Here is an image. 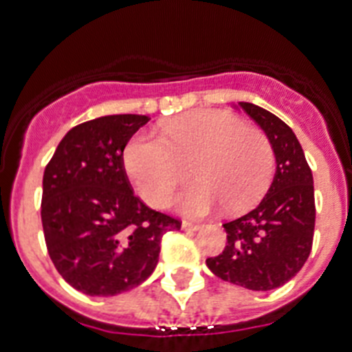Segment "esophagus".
Listing matches in <instances>:
<instances>
[{"mask_svg":"<svg viewBox=\"0 0 352 352\" xmlns=\"http://www.w3.org/2000/svg\"><path fill=\"white\" fill-rule=\"evenodd\" d=\"M201 228V225L199 223H193V221H182V230L186 232H195Z\"/></svg>","mask_w":352,"mask_h":352,"instance_id":"34e87169","label":"esophagus"}]
</instances>
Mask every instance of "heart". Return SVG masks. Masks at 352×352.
Here are the masks:
<instances>
[{
    "mask_svg": "<svg viewBox=\"0 0 352 352\" xmlns=\"http://www.w3.org/2000/svg\"><path fill=\"white\" fill-rule=\"evenodd\" d=\"M122 159L138 195L155 208L170 203L190 166L195 181L179 195V208L190 215L208 214L221 203L228 210L250 206L274 168L267 135L219 109H197L166 122L160 138L138 133Z\"/></svg>",
    "mask_w": 352,
    "mask_h": 352,
    "instance_id": "obj_1",
    "label": "heart"
}]
</instances>
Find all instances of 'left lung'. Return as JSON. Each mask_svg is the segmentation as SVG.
Masks as SVG:
<instances>
[{
  "label": "left lung",
  "mask_w": 352,
  "mask_h": 352,
  "mask_svg": "<svg viewBox=\"0 0 352 352\" xmlns=\"http://www.w3.org/2000/svg\"><path fill=\"white\" fill-rule=\"evenodd\" d=\"M239 107L272 144L276 173L256 208L223 225L228 243L206 265L225 281L250 290H272L294 278L311 254L314 181L301 144L281 118L250 102H239Z\"/></svg>",
  "instance_id": "8db88e82"
}]
</instances>
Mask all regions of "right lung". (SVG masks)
I'll use <instances>...</instances> for the list:
<instances>
[{"label": "right lung", "instance_id": "right-lung-1", "mask_svg": "<svg viewBox=\"0 0 352 352\" xmlns=\"http://www.w3.org/2000/svg\"><path fill=\"white\" fill-rule=\"evenodd\" d=\"M146 115H107L74 126L45 166L41 225L47 252L71 287L117 296L144 283L159 263L166 232L181 221L133 193L124 148Z\"/></svg>", "mask_w": 352, "mask_h": 352}]
</instances>
